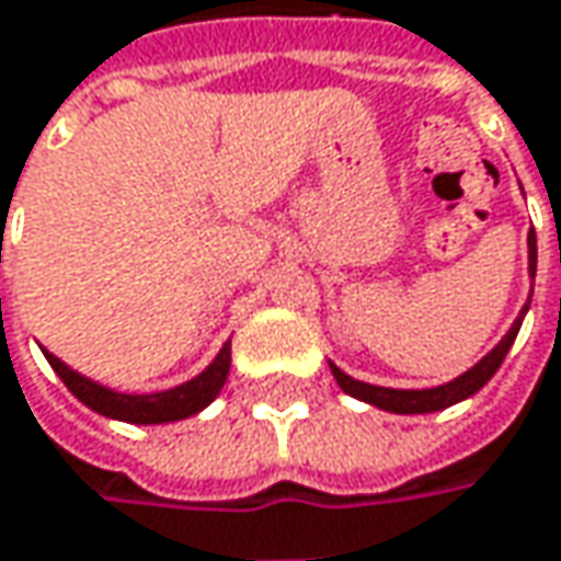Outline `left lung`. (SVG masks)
Masks as SVG:
<instances>
[{
	"mask_svg": "<svg viewBox=\"0 0 561 561\" xmlns=\"http://www.w3.org/2000/svg\"><path fill=\"white\" fill-rule=\"evenodd\" d=\"M534 273H537V238H534V231H530V276H534ZM524 311H527V308H524ZM520 320H524V317H517V320H514V327L508 330V336H505L499 346L492 348L479 365H473L467 375H460V378L450 380V383H442V387H432V390H390V387H375V383L348 378L346 371H340L336 365H330V371H333L336 383L346 390L348 397H358V400H365V403L380 407V410H387V412L410 415V412L447 410V407H454V403H460V400L473 397L479 387H482L485 380L492 378V375L502 368V362H505V355H508L511 343H514V336H517V330H520Z\"/></svg>",
	"mask_w": 561,
	"mask_h": 561,
	"instance_id": "8db88e82",
	"label": "left lung"
}]
</instances>
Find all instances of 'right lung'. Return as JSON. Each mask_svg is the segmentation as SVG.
Listing matches in <instances>:
<instances>
[{
	"instance_id": "obj_1",
	"label": "right lung",
	"mask_w": 561,
	"mask_h": 561,
	"mask_svg": "<svg viewBox=\"0 0 561 561\" xmlns=\"http://www.w3.org/2000/svg\"><path fill=\"white\" fill-rule=\"evenodd\" d=\"M47 362L53 365V371L62 378V383L82 400L84 407H91L101 415L111 419H123V422H136V425H158V422H178L186 419L193 412H199L203 407H209L218 390L228 380V368H231V343H225L221 352L215 355V362L199 375V378L186 380L174 390H161V393H146V397H133V393H116L107 390L94 380L76 375L72 368H66L56 355L44 352Z\"/></svg>"
}]
</instances>
